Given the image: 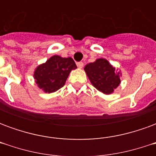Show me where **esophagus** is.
Wrapping results in <instances>:
<instances>
[{
	"instance_id": "34e87169",
	"label": "esophagus",
	"mask_w": 156,
	"mask_h": 156,
	"mask_svg": "<svg viewBox=\"0 0 156 156\" xmlns=\"http://www.w3.org/2000/svg\"><path fill=\"white\" fill-rule=\"evenodd\" d=\"M77 66H78V68H82L83 67V62H77Z\"/></svg>"
}]
</instances>
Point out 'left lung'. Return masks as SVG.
<instances>
[{"label": "left lung", "mask_w": 156, "mask_h": 156, "mask_svg": "<svg viewBox=\"0 0 156 156\" xmlns=\"http://www.w3.org/2000/svg\"><path fill=\"white\" fill-rule=\"evenodd\" d=\"M84 71L94 87L105 94H112L120 83V71L115 69L105 58H98L87 64Z\"/></svg>", "instance_id": "obj_1"}]
</instances>
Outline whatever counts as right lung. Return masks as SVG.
<instances>
[{
    "label": "right lung",
    "mask_w": 156,
    "mask_h": 156,
    "mask_svg": "<svg viewBox=\"0 0 156 156\" xmlns=\"http://www.w3.org/2000/svg\"><path fill=\"white\" fill-rule=\"evenodd\" d=\"M76 68L77 66L72 58L54 55L36 68L33 77L38 88L51 94L63 87L70 72Z\"/></svg>",
    "instance_id": "1"
}]
</instances>
